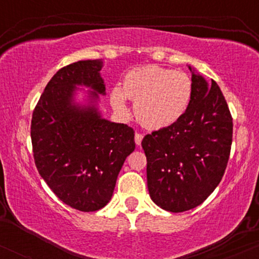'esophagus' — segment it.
Here are the masks:
<instances>
[{
    "mask_svg": "<svg viewBox=\"0 0 259 259\" xmlns=\"http://www.w3.org/2000/svg\"><path fill=\"white\" fill-rule=\"evenodd\" d=\"M142 139H144V135H142V134H140V133H136L135 134V142H136V145H141Z\"/></svg>",
    "mask_w": 259,
    "mask_h": 259,
    "instance_id": "obj_1",
    "label": "esophagus"
}]
</instances>
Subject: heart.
<instances>
[{"mask_svg": "<svg viewBox=\"0 0 259 259\" xmlns=\"http://www.w3.org/2000/svg\"><path fill=\"white\" fill-rule=\"evenodd\" d=\"M192 97V80L186 73L158 65H145L124 76L121 89L111 92L113 108L127 115L126 100L135 102L136 119L148 129H162L178 121Z\"/></svg>", "mask_w": 259, "mask_h": 259, "instance_id": "heart-1", "label": "heart"}]
</instances>
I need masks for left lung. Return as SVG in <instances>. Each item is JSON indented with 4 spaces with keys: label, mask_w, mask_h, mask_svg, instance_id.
Wrapping results in <instances>:
<instances>
[{
    "label": "left lung",
    "mask_w": 259,
    "mask_h": 259,
    "mask_svg": "<svg viewBox=\"0 0 259 259\" xmlns=\"http://www.w3.org/2000/svg\"><path fill=\"white\" fill-rule=\"evenodd\" d=\"M191 80L192 97L183 117L141 142L151 198L173 213L197 207L214 191L233 142V118L218 84L194 72Z\"/></svg>",
    "instance_id": "8db88e82"
}]
</instances>
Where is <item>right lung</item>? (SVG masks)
<instances>
[{"label": "right lung", "mask_w": 259, "mask_h": 259, "mask_svg": "<svg viewBox=\"0 0 259 259\" xmlns=\"http://www.w3.org/2000/svg\"><path fill=\"white\" fill-rule=\"evenodd\" d=\"M102 61L61 68L38 100L31 119L35 165L55 195L74 209L95 212L112 198L124 160L135 150V132L101 117L95 103L106 94ZM78 84L90 87L91 105L73 103Z\"/></svg>", "instance_id": "obj_1"}]
</instances>
